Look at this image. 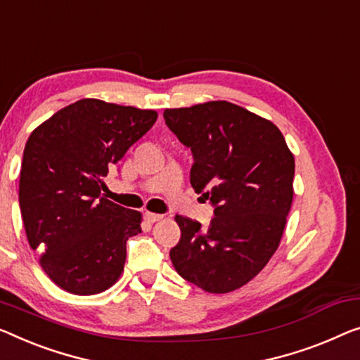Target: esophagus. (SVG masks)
Here are the masks:
<instances>
[{
    "label": "esophagus",
    "mask_w": 360,
    "mask_h": 360,
    "mask_svg": "<svg viewBox=\"0 0 360 360\" xmlns=\"http://www.w3.org/2000/svg\"><path fill=\"white\" fill-rule=\"evenodd\" d=\"M163 218V214H158V213H152V212H146V219L148 223H157L160 219Z\"/></svg>",
    "instance_id": "esophagus-1"
}]
</instances>
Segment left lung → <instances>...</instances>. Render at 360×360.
Instances as JSON below:
<instances>
[{
    "label": "left lung",
    "mask_w": 360,
    "mask_h": 360,
    "mask_svg": "<svg viewBox=\"0 0 360 360\" xmlns=\"http://www.w3.org/2000/svg\"><path fill=\"white\" fill-rule=\"evenodd\" d=\"M163 117L191 148V184L214 214L207 229L176 217L181 239L171 262L203 291H234L259 275L280 244L294 195L292 153L273 122L229 101L165 110Z\"/></svg>",
    "instance_id": "1"
}]
</instances>
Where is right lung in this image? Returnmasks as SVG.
Wrapping results in <instances>:
<instances>
[{"label": "right lung", "instance_id": "add662e5", "mask_svg": "<svg viewBox=\"0 0 360 360\" xmlns=\"http://www.w3.org/2000/svg\"><path fill=\"white\" fill-rule=\"evenodd\" d=\"M157 121V112L84 98L30 134L19 205L30 248L64 291H105L124 270L126 243L141 213L101 195V178Z\"/></svg>", "mask_w": 360, "mask_h": 360}]
</instances>
